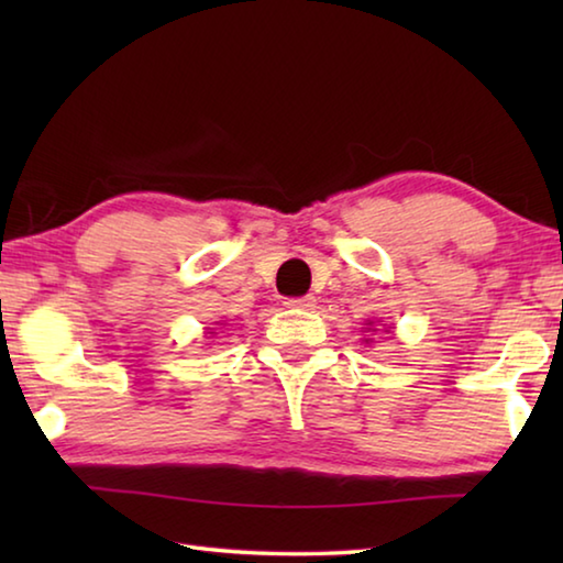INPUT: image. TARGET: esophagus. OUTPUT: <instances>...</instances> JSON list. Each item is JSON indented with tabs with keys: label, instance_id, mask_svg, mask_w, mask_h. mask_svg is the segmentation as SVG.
<instances>
[{
	"label": "esophagus",
	"instance_id": "esophagus-1",
	"mask_svg": "<svg viewBox=\"0 0 563 563\" xmlns=\"http://www.w3.org/2000/svg\"><path fill=\"white\" fill-rule=\"evenodd\" d=\"M285 305H288V308H295V310H316L318 300L312 298V295H302V298H288V300H285Z\"/></svg>",
	"mask_w": 563,
	"mask_h": 563
}]
</instances>
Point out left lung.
Returning <instances> with one entry per match:
<instances>
[{"label": "left lung", "mask_w": 563, "mask_h": 563, "mask_svg": "<svg viewBox=\"0 0 563 563\" xmlns=\"http://www.w3.org/2000/svg\"><path fill=\"white\" fill-rule=\"evenodd\" d=\"M367 325H369V328H373V322H369V320H367ZM369 328H367V332H369ZM385 332H387V330H385ZM365 342H369V338H367Z\"/></svg>", "instance_id": "left-lung-1"}]
</instances>
